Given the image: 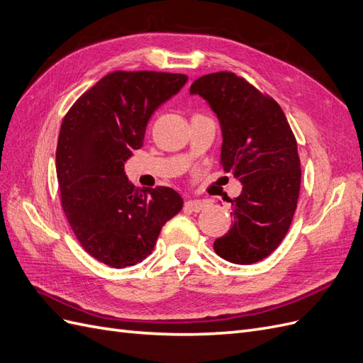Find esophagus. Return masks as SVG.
I'll list each match as a JSON object with an SVG mask.
<instances>
[{"label":"esophagus","instance_id":"1","mask_svg":"<svg viewBox=\"0 0 363 363\" xmlns=\"http://www.w3.org/2000/svg\"><path fill=\"white\" fill-rule=\"evenodd\" d=\"M207 206H208V201L206 200H188L184 203L186 211H191V212H200Z\"/></svg>","mask_w":363,"mask_h":363}]
</instances>
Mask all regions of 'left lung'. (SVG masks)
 I'll return each mask as SVG.
<instances>
[{
  "mask_svg": "<svg viewBox=\"0 0 363 363\" xmlns=\"http://www.w3.org/2000/svg\"><path fill=\"white\" fill-rule=\"evenodd\" d=\"M191 94L211 104L223 130L219 164L242 183L232 203L233 224L213 242L219 257L251 265L286 236L300 195L296 139L281 107L244 77L228 71L196 79Z\"/></svg>",
  "mask_w": 363,
  "mask_h": 363,
  "instance_id": "left-lung-1",
  "label": "left lung"
}]
</instances>
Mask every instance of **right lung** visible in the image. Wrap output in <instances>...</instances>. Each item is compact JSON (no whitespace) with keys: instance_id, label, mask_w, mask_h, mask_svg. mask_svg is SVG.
<instances>
[{"instance_id":"add662e5","label":"right lung","mask_w":363,"mask_h":363,"mask_svg":"<svg viewBox=\"0 0 363 363\" xmlns=\"http://www.w3.org/2000/svg\"><path fill=\"white\" fill-rule=\"evenodd\" d=\"M186 82L184 74L113 71L62 121L56 171L63 212L87 255L107 267H133L150 256L164 223L182 211L174 189L136 191L124 168L144 144L152 112Z\"/></svg>"}]
</instances>
